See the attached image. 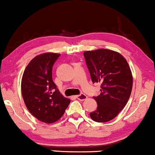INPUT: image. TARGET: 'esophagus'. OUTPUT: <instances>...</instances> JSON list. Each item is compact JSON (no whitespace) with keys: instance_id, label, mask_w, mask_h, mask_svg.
<instances>
[{"instance_id":"obj_1","label":"esophagus","mask_w":155,"mask_h":155,"mask_svg":"<svg viewBox=\"0 0 155 155\" xmlns=\"http://www.w3.org/2000/svg\"><path fill=\"white\" fill-rule=\"evenodd\" d=\"M76 97L79 101H84L87 98V96L84 95V94H80V95H76Z\"/></svg>"}]
</instances>
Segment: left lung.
Here are the masks:
<instances>
[{
	"mask_svg": "<svg viewBox=\"0 0 155 155\" xmlns=\"http://www.w3.org/2000/svg\"><path fill=\"white\" fill-rule=\"evenodd\" d=\"M93 83L101 84V94L93 97L97 109L90 114L92 120L106 122L113 120L128 101L133 76L125 58L117 51L100 49L84 52Z\"/></svg>",
	"mask_w": 155,
	"mask_h": 155,
	"instance_id": "obj_1",
	"label": "left lung"
}]
</instances>
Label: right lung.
<instances>
[{
  "mask_svg": "<svg viewBox=\"0 0 155 155\" xmlns=\"http://www.w3.org/2000/svg\"><path fill=\"white\" fill-rule=\"evenodd\" d=\"M60 54L37 55L23 73L21 90L27 108L41 122L50 124L60 120L71 101L63 97L52 80V68Z\"/></svg>",
  "mask_w": 155,
  "mask_h": 155,
  "instance_id": "1",
  "label": "right lung"
}]
</instances>
